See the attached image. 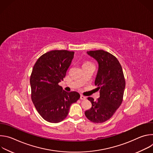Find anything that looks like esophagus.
Segmentation results:
<instances>
[{
  "label": "esophagus",
  "mask_w": 153,
  "mask_h": 153,
  "mask_svg": "<svg viewBox=\"0 0 153 153\" xmlns=\"http://www.w3.org/2000/svg\"><path fill=\"white\" fill-rule=\"evenodd\" d=\"M80 100H85L86 99V97H85V96H82V95H80Z\"/></svg>",
  "instance_id": "obj_1"
}]
</instances>
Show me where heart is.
I'll list each match as a JSON object with an SVG mask.
<instances>
[{
    "instance_id": "1",
    "label": "heart",
    "mask_w": 153,
    "mask_h": 153,
    "mask_svg": "<svg viewBox=\"0 0 153 153\" xmlns=\"http://www.w3.org/2000/svg\"><path fill=\"white\" fill-rule=\"evenodd\" d=\"M86 64H92V63H91L90 62H85V63H84V65H86Z\"/></svg>"
}]
</instances>
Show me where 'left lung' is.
Here are the masks:
<instances>
[{"mask_svg":"<svg viewBox=\"0 0 153 153\" xmlns=\"http://www.w3.org/2000/svg\"><path fill=\"white\" fill-rule=\"evenodd\" d=\"M99 63L95 85L100 90L96 101L89 97L92 106L85 112L91 122L99 123L110 119L120 106L125 88V80L120 63L117 59L107 51L95 50L87 52Z\"/></svg>","mask_w":153,"mask_h":153,"instance_id":"8db88e82","label":"left lung"}]
</instances>
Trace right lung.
<instances>
[{
  "instance_id": "obj_1",
  "label": "right lung",
  "mask_w": 153,
  "mask_h": 153,
  "mask_svg": "<svg viewBox=\"0 0 153 153\" xmlns=\"http://www.w3.org/2000/svg\"><path fill=\"white\" fill-rule=\"evenodd\" d=\"M74 52L52 50L42 55L34 64L30 77L31 99L42 117L59 123L67 116L70 106L80 98L76 91H64L59 82L66 76Z\"/></svg>"
}]
</instances>
